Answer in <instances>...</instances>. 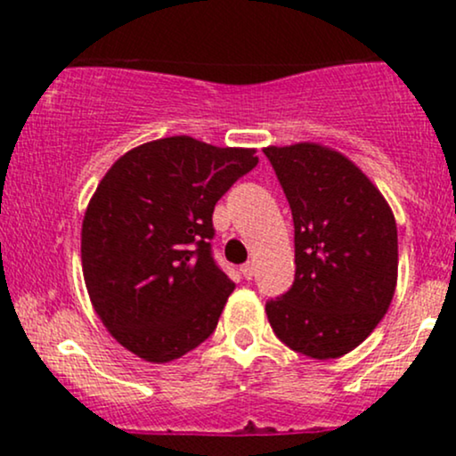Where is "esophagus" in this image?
<instances>
[{
	"label": "esophagus",
	"mask_w": 456,
	"mask_h": 456,
	"mask_svg": "<svg viewBox=\"0 0 456 456\" xmlns=\"http://www.w3.org/2000/svg\"><path fill=\"white\" fill-rule=\"evenodd\" d=\"M255 272H257V270H255V264H253V261H246V264L242 265V274H244V279H253V276H255Z\"/></svg>",
	"instance_id": "1"
}]
</instances>
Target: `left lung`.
I'll use <instances>...</instances> for the list:
<instances>
[{
	"mask_svg": "<svg viewBox=\"0 0 456 456\" xmlns=\"http://www.w3.org/2000/svg\"><path fill=\"white\" fill-rule=\"evenodd\" d=\"M294 216L296 279L265 305L287 347L341 358L388 311L399 270L388 201L341 151L319 143L264 148Z\"/></svg>",
	"mask_w": 456,
	"mask_h": 456,
	"instance_id": "obj_1",
	"label": "left lung"
}]
</instances>
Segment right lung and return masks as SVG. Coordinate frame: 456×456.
I'll use <instances>...</instances> for the list:
<instances>
[{
    "label": "right lung",
    "instance_id": "1",
    "mask_svg": "<svg viewBox=\"0 0 456 456\" xmlns=\"http://www.w3.org/2000/svg\"><path fill=\"white\" fill-rule=\"evenodd\" d=\"M259 159L186 134L156 139L113 162L81 229L83 279L119 345L171 362L216 328L233 282L212 257L214 206Z\"/></svg>",
    "mask_w": 456,
    "mask_h": 456
}]
</instances>
